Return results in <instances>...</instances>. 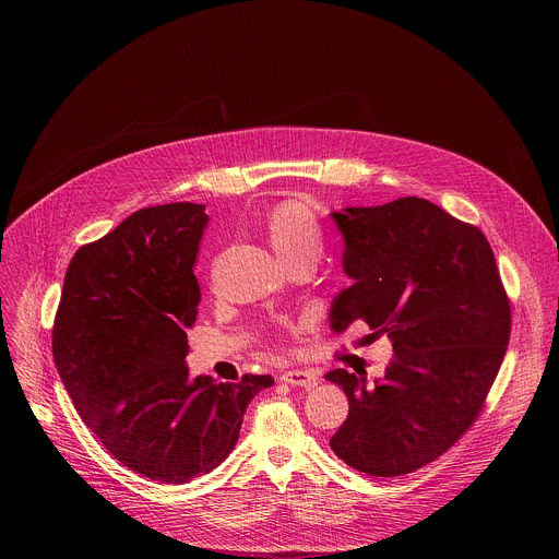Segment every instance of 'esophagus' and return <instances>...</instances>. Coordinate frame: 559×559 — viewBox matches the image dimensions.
Listing matches in <instances>:
<instances>
[{"mask_svg": "<svg viewBox=\"0 0 559 559\" xmlns=\"http://www.w3.org/2000/svg\"><path fill=\"white\" fill-rule=\"evenodd\" d=\"M281 380L285 384H292V386H313L316 384V373L313 371H307V369H289V371H283L281 373Z\"/></svg>", "mask_w": 559, "mask_h": 559, "instance_id": "esophagus-1", "label": "esophagus"}]
</instances>
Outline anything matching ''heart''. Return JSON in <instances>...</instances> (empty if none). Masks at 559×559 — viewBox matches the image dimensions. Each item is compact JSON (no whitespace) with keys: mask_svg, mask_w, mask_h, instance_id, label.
Returning <instances> with one entry per match:
<instances>
[{"mask_svg":"<svg viewBox=\"0 0 559 559\" xmlns=\"http://www.w3.org/2000/svg\"><path fill=\"white\" fill-rule=\"evenodd\" d=\"M263 231L285 265L316 263L323 252V229L309 207L298 201L274 205L263 218Z\"/></svg>","mask_w":559,"mask_h":559,"instance_id":"obj_1","label":"heart"}]
</instances>
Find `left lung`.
<instances>
[{"mask_svg":"<svg viewBox=\"0 0 559 559\" xmlns=\"http://www.w3.org/2000/svg\"><path fill=\"white\" fill-rule=\"evenodd\" d=\"M330 216L354 281L332 300L330 328L341 334L365 321L393 347L373 382L365 371L325 376L349 401L330 447L367 475H405L480 414L509 345V298L487 236L431 201L403 197Z\"/></svg>","mask_w":559,"mask_h":559,"instance_id":"obj_1","label":"left lung"}]
</instances>
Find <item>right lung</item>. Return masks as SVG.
<instances>
[{
    "instance_id": "add662e5",
    "label": "right lung",
    "mask_w": 559,
    "mask_h": 559,
    "mask_svg": "<svg viewBox=\"0 0 559 559\" xmlns=\"http://www.w3.org/2000/svg\"><path fill=\"white\" fill-rule=\"evenodd\" d=\"M205 205L168 203L130 214L79 250L66 272L52 354L72 405L130 471L186 485L234 449L252 397L272 376L238 382L190 376L188 330Z\"/></svg>"
}]
</instances>
